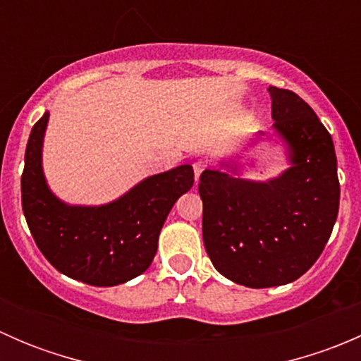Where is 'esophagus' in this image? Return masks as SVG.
<instances>
[{
	"mask_svg": "<svg viewBox=\"0 0 361 361\" xmlns=\"http://www.w3.org/2000/svg\"><path fill=\"white\" fill-rule=\"evenodd\" d=\"M204 169H206V162H204V160H195V162H194L195 180H199V176H201V173H202Z\"/></svg>",
	"mask_w": 361,
	"mask_h": 361,
	"instance_id": "obj_1",
	"label": "esophagus"
}]
</instances>
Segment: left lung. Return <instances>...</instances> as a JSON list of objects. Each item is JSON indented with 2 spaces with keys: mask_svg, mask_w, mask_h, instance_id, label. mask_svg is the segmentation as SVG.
Returning <instances> with one entry per match:
<instances>
[{
  "mask_svg": "<svg viewBox=\"0 0 361 361\" xmlns=\"http://www.w3.org/2000/svg\"><path fill=\"white\" fill-rule=\"evenodd\" d=\"M267 90L288 169L269 181L206 169L199 183L207 255L220 274L250 288L286 285L307 272L329 243L341 199L329 130L292 90Z\"/></svg>",
  "mask_w": 361,
  "mask_h": 361,
  "instance_id": "obj_1",
  "label": "left lung"
}]
</instances>
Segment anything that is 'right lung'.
Returning <instances> with one entry per match:
<instances>
[{
  "label": "right lung",
  "instance_id": "add662e5",
  "mask_svg": "<svg viewBox=\"0 0 361 361\" xmlns=\"http://www.w3.org/2000/svg\"><path fill=\"white\" fill-rule=\"evenodd\" d=\"M47 122L49 111L32 126L20 178L23 211L36 246L57 271L87 285L115 286L143 274L171 207L194 185L192 166L154 174L104 206H69L43 176Z\"/></svg>",
  "mask_w": 361,
  "mask_h": 361
}]
</instances>
